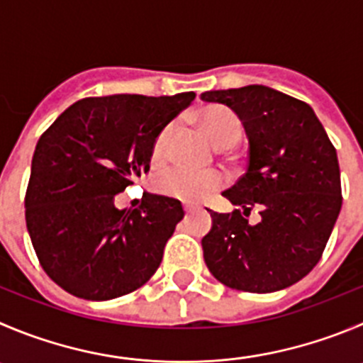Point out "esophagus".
<instances>
[{
  "instance_id": "obj_1",
  "label": "esophagus",
  "mask_w": 363,
  "mask_h": 363,
  "mask_svg": "<svg viewBox=\"0 0 363 363\" xmlns=\"http://www.w3.org/2000/svg\"><path fill=\"white\" fill-rule=\"evenodd\" d=\"M191 206H188V204H184V213H186V215H189V213H191Z\"/></svg>"
}]
</instances>
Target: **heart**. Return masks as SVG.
Wrapping results in <instances>:
<instances>
[{"instance_id":"1","label":"heart","mask_w":363,"mask_h":363,"mask_svg":"<svg viewBox=\"0 0 363 363\" xmlns=\"http://www.w3.org/2000/svg\"><path fill=\"white\" fill-rule=\"evenodd\" d=\"M202 128L218 147H233L243 135V121L238 114L225 105H209L199 114ZM174 123L159 130L152 145V159L162 161L168 155ZM225 175L220 170H193L188 166H172L155 175L154 186L166 197L186 202L206 201L209 195L225 186Z\"/></svg>"}]
</instances>
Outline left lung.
<instances>
[{
	"label": "left lung",
	"instance_id": "left-lung-1",
	"mask_svg": "<svg viewBox=\"0 0 363 363\" xmlns=\"http://www.w3.org/2000/svg\"><path fill=\"white\" fill-rule=\"evenodd\" d=\"M201 98L231 107L249 138L247 172L223 191L238 209L211 213L206 265L229 289H286L319 263L340 213L337 150L310 105L281 91L245 86ZM254 207L262 220L250 226Z\"/></svg>",
	"mask_w": 363,
	"mask_h": 363
}]
</instances>
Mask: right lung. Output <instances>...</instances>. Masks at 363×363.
Returning <instances> with one entry per match:
<instances>
[{"mask_svg":"<svg viewBox=\"0 0 363 363\" xmlns=\"http://www.w3.org/2000/svg\"><path fill=\"white\" fill-rule=\"evenodd\" d=\"M195 100L113 94L67 107L37 141L25 216L44 272L71 296L107 301L143 286L182 220L181 202L143 195L135 209L114 195L150 170L162 127Z\"/></svg>","mask_w":363,"mask_h":363,"instance_id":"right-lung-1","label":"right lung"}]
</instances>
